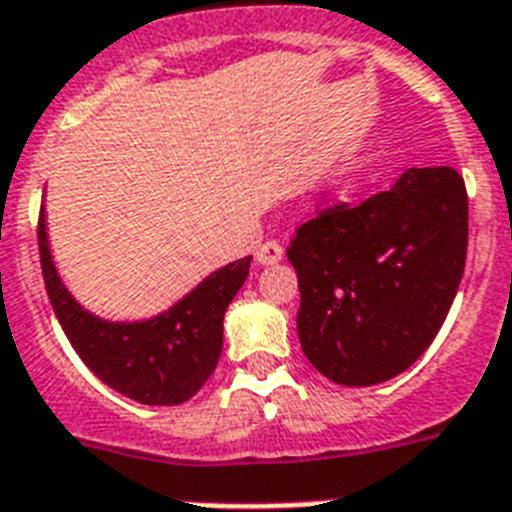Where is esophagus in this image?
Listing matches in <instances>:
<instances>
[{"mask_svg":"<svg viewBox=\"0 0 512 512\" xmlns=\"http://www.w3.org/2000/svg\"><path fill=\"white\" fill-rule=\"evenodd\" d=\"M282 259V245L277 240H267V243H261L256 248V261L269 267V264H277Z\"/></svg>","mask_w":512,"mask_h":512,"instance_id":"obj_1","label":"esophagus"}]
</instances>
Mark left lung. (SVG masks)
Masks as SVG:
<instances>
[{
  "label": "left lung",
  "mask_w": 512,
  "mask_h": 512,
  "mask_svg": "<svg viewBox=\"0 0 512 512\" xmlns=\"http://www.w3.org/2000/svg\"><path fill=\"white\" fill-rule=\"evenodd\" d=\"M468 253V192L452 166L407 169L357 206L335 203L290 240L298 338L341 386L404 372L447 320Z\"/></svg>",
  "instance_id": "8db88e82"
}]
</instances>
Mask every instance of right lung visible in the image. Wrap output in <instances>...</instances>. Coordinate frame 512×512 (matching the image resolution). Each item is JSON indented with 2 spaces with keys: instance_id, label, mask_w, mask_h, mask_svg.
I'll return each instance as SVG.
<instances>
[{
  "instance_id": "right-lung-1",
  "label": "right lung",
  "mask_w": 512,
  "mask_h": 512,
  "mask_svg": "<svg viewBox=\"0 0 512 512\" xmlns=\"http://www.w3.org/2000/svg\"><path fill=\"white\" fill-rule=\"evenodd\" d=\"M44 288L60 327L89 370L140 404L171 407L198 394L222 354L224 312L243 288L251 256L216 269L169 312L147 322H105L84 312L57 277L39 216Z\"/></svg>"
}]
</instances>
